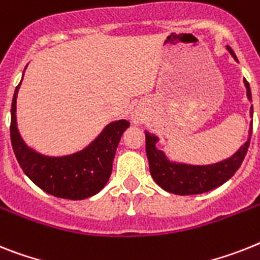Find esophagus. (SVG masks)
Here are the masks:
<instances>
[{"label":"esophagus","mask_w":260,"mask_h":260,"mask_svg":"<svg viewBox=\"0 0 260 260\" xmlns=\"http://www.w3.org/2000/svg\"><path fill=\"white\" fill-rule=\"evenodd\" d=\"M132 119H133V122H134L135 125H139V123L142 122L143 115L141 114V113H138V111H135V113H133V114H132Z\"/></svg>","instance_id":"obj_1"}]
</instances>
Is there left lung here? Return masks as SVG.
Instances as JSON below:
<instances>
[{"mask_svg": "<svg viewBox=\"0 0 260 260\" xmlns=\"http://www.w3.org/2000/svg\"><path fill=\"white\" fill-rule=\"evenodd\" d=\"M226 48L234 59L238 62L233 49L230 46ZM243 82L246 86L247 100L251 102L252 100H251L250 85L247 81ZM250 115L252 117V106L250 109ZM251 133H252V121L248 128L247 141L239 147L237 153H234L226 159L210 165H191L171 159L166 151L156 147V143L159 142V137L146 130V155L149 159L151 177L158 186L171 194L194 195L214 190L229 181L241 167L250 146Z\"/></svg>", "mask_w": 260, "mask_h": 260, "instance_id": "left-lung-1", "label": "left lung"}]
</instances>
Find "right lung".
Returning a JSON list of instances; mask_svg holds the SVG:
<instances>
[{
    "label": "right lung",
    "instance_id": "add662e5",
    "mask_svg": "<svg viewBox=\"0 0 260 260\" xmlns=\"http://www.w3.org/2000/svg\"><path fill=\"white\" fill-rule=\"evenodd\" d=\"M21 82L13 96L10 139L23 173L45 192L57 198L81 201L98 194L110 178L118 143L130 122L126 119L110 122L86 147L76 153L46 155L30 147L19 134L17 95Z\"/></svg>",
    "mask_w": 260,
    "mask_h": 260
}]
</instances>
